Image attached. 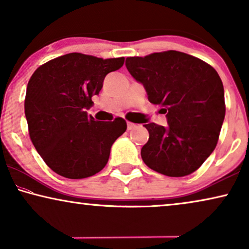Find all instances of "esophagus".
<instances>
[{"mask_svg": "<svg viewBox=\"0 0 249 249\" xmlns=\"http://www.w3.org/2000/svg\"><path fill=\"white\" fill-rule=\"evenodd\" d=\"M127 128H128V130H131V129L136 128V124H132V122H128V124H127Z\"/></svg>", "mask_w": 249, "mask_h": 249, "instance_id": "obj_1", "label": "esophagus"}]
</instances>
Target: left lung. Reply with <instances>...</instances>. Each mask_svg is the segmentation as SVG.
Segmentation results:
<instances>
[{
    "label": "left lung",
    "mask_w": 249,
    "mask_h": 249,
    "mask_svg": "<svg viewBox=\"0 0 249 249\" xmlns=\"http://www.w3.org/2000/svg\"><path fill=\"white\" fill-rule=\"evenodd\" d=\"M125 67L168 120V127L144 124L149 138L142 148V161L168 177L196 171L215 148L226 115L215 69L178 51L127 57Z\"/></svg>",
    "instance_id": "left-lung-1"
}]
</instances>
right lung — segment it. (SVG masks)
Returning a JSON list of instances; mask_svg holds the SVG:
<instances>
[{"label":"right lung","mask_w":249,"mask_h":249,"mask_svg":"<svg viewBox=\"0 0 249 249\" xmlns=\"http://www.w3.org/2000/svg\"><path fill=\"white\" fill-rule=\"evenodd\" d=\"M124 57L103 60L69 53L40 66L28 81L25 114L29 136L44 162L57 175L83 179L107 165L111 147L127 129L122 118L95 121L88 110L107 73Z\"/></svg>","instance_id":"right-lung-1"}]
</instances>
